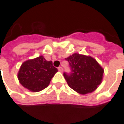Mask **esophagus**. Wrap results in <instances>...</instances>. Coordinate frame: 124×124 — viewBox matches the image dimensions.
<instances>
[{
	"label": "esophagus",
	"mask_w": 124,
	"mask_h": 124,
	"mask_svg": "<svg viewBox=\"0 0 124 124\" xmlns=\"http://www.w3.org/2000/svg\"><path fill=\"white\" fill-rule=\"evenodd\" d=\"M58 70L60 71H61V72H62V71H63V68H62V67H60H60H58Z\"/></svg>",
	"instance_id": "esophagus-1"
}]
</instances>
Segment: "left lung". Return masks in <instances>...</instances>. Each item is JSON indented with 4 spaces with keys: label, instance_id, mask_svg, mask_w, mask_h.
<instances>
[{
    "label": "left lung",
    "instance_id": "8db88e82",
    "mask_svg": "<svg viewBox=\"0 0 124 124\" xmlns=\"http://www.w3.org/2000/svg\"><path fill=\"white\" fill-rule=\"evenodd\" d=\"M65 60L69 62L70 72H64V78L73 90L86 94L100 85L104 71L94 58L75 53Z\"/></svg>",
    "mask_w": 124,
    "mask_h": 124
}]
</instances>
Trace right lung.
Listing matches in <instances>:
<instances>
[{
	"instance_id": "right-lung-1",
	"label": "right lung",
	"mask_w": 124,
	"mask_h": 124,
	"mask_svg": "<svg viewBox=\"0 0 124 124\" xmlns=\"http://www.w3.org/2000/svg\"><path fill=\"white\" fill-rule=\"evenodd\" d=\"M57 71L52 61H47L40 56L27 60L21 65L18 79L24 88L36 92L47 88Z\"/></svg>"
}]
</instances>
